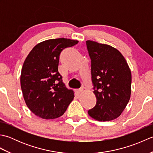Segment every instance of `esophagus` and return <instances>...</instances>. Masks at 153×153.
Segmentation results:
<instances>
[{
	"label": "esophagus",
	"mask_w": 153,
	"mask_h": 153,
	"mask_svg": "<svg viewBox=\"0 0 153 153\" xmlns=\"http://www.w3.org/2000/svg\"><path fill=\"white\" fill-rule=\"evenodd\" d=\"M83 91V88H80V89H77V91L78 92V93H82V91Z\"/></svg>",
	"instance_id": "34e87169"
}]
</instances>
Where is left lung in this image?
<instances>
[{
	"label": "left lung",
	"mask_w": 153,
	"mask_h": 153,
	"mask_svg": "<svg viewBox=\"0 0 153 153\" xmlns=\"http://www.w3.org/2000/svg\"><path fill=\"white\" fill-rule=\"evenodd\" d=\"M91 60V78L97 103L89 115L100 122L118 118L131 96V73L121 53L110 45L86 41Z\"/></svg>",
	"instance_id": "1"
}]
</instances>
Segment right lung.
<instances>
[{"label": "right lung", "mask_w": 153, "mask_h": 153, "mask_svg": "<svg viewBox=\"0 0 153 153\" xmlns=\"http://www.w3.org/2000/svg\"><path fill=\"white\" fill-rule=\"evenodd\" d=\"M78 41L58 38L37 44L23 64L20 83L27 106L35 115L54 119L64 114L74 93L68 89L58 72L60 54Z\"/></svg>", "instance_id": "1"}]
</instances>
